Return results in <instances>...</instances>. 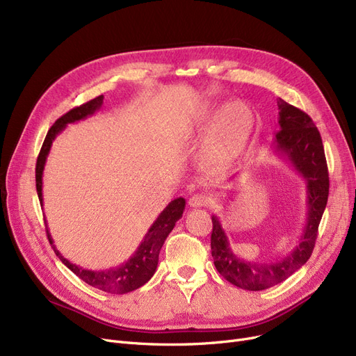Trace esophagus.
<instances>
[{
    "instance_id": "obj_1",
    "label": "esophagus",
    "mask_w": 356,
    "mask_h": 356,
    "mask_svg": "<svg viewBox=\"0 0 356 356\" xmlns=\"http://www.w3.org/2000/svg\"><path fill=\"white\" fill-rule=\"evenodd\" d=\"M210 202V198L203 194V193H195L193 194L190 198H188V206L193 207V209H197V207H204L207 206Z\"/></svg>"
}]
</instances>
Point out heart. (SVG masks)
<instances>
[{
    "instance_id": "heart-1",
    "label": "heart",
    "mask_w": 356,
    "mask_h": 356,
    "mask_svg": "<svg viewBox=\"0 0 356 356\" xmlns=\"http://www.w3.org/2000/svg\"><path fill=\"white\" fill-rule=\"evenodd\" d=\"M213 117H215L213 109L210 106H203L194 117V121L191 124L193 129L195 130L204 129V127H207L211 122ZM247 118H248V113L243 104L239 102L226 104L219 112L215 130H213V134L204 150L206 158L210 161L218 159L229 150L235 138L239 136L241 130L244 129Z\"/></svg>"
}]
</instances>
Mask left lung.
I'll return each instance as SVG.
<instances>
[{
	"label": "left lung",
	"instance_id": "obj_1",
	"mask_svg": "<svg viewBox=\"0 0 356 356\" xmlns=\"http://www.w3.org/2000/svg\"><path fill=\"white\" fill-rule=\"evenodd\" d=\"M279 131L272 141V150L286 161L307 186L305 226L300 241L285 257L273 261H250L238 257L229 238L216 215L211 216V257L218 272L232 285L247 291H263L286 280L311 257L316 245L318 225L329 197V172L321 136L305 112L283 99H277ZM236 177V175H235ZM232 177V179L235 178Z\"/></svg>",
	"mask_w": 356,
	"mask_h": 356
}]
</instances>
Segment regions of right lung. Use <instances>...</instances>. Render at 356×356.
Returning a JSON list of instances; mask_svg holds the SVG:
<instances>
[{
	"label": "right lung",
	"instance_id": "1",
	"mask_svg": "<svg viewBox=\"0 0 356 356\" xmlns=\"http://www.w3.org/2000/svg\"><path fill=\"white\" fill-rule=\"evenodd\" d=\"M102 105L104 96L101 95L92 99L88 104L71 109L65 115L56 120L55 124L49 129L36 162V191L42 206H44V194H42V184L44 182H42V177H44V169L52 147V141L61 131L65 130V127L68 124H74L81 120H86L88 117H92L96 111L102 108ZM184 209H186V198L178 197L175 200L170 202L152 223L143 241H141L131 257L117 267H109L104 270L84 268L76 263H71L58 250H56L48 226L47 234L55 254L58 255V259L83 282H86L88 285L99 291H105L109 293H129L131 291L138 289L140 286H143L154 275L156 268H158L161 248L165 244L170 231L174 229L175 223L182 218Z\"/></svg>",
	"mask_w": 356,
	"mask_h": 356
}]
</instances>
